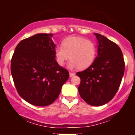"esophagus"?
Wrapping results in <instances>:
<instances>
[{
	"instance_id": "esophagus-1",
	"label": "esophagus",
	"mask_w": 135,
	"mask_h": 135,
	"mask_svg": "<svg viewBox=\"0 0 135 135\" xmlns=\"http://www.w3.org/2000/svg\"><path fill=\"white\" fill-rule=\"evenodd\" d=\"M69 74H70V77H72L74 76V75H75V74H74V73L70 72V73H69Z\"/></svg>"
}]
</instances>
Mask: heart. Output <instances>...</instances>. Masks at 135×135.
Segmentation results:
<instances>
[{
  "label": "heart",
  "instance_id": "b5f03b06",
  "mask_svg": "<svg viewBox=\"0 0 135 135\" xmlns=\"http://www.w3.org/2000/svg\"><path fill=\"white\" fill-rule=\"evenodd\" d=\"M61 44L62 46H58L55 51L56 61L59 65L63 66L70 58V68L84 70L94 62L97 46L91 40L71 36L65 38Z\"/></svg>",
  "mask_w": 135,
  "mask_h": 135
}]
</instances>
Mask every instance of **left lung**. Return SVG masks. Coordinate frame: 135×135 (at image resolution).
<instances>
[{"instance_id": "1", "label": "left lung", "mask_w": 135, "mask_h": 135, "mask_svg": "<svg viewBox=\"0 0 135 135\" xmlns=\"http://www.w3.org/2000/svg\"><path fill=\"white\" fill-rule=\"evenodd\" d=\"M94 34L98 42L97 56L89 67L76 74L80 79V97L89 105L100 106L110 101L118 91L125 63L118 45L100 34Z\"/></svg>"}]
</instances>
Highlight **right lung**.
I'll return each mask as SVG.
<instances>
[{
	"mask_svg": "<svg viewBox=\"0 0 135 135\" xmlns=\"http://www.w3.org/2000/svg\"><path fill=\"white\" fill-rule=\"evenodd\" d=\"M52 33H38L17 45L11 72L19 95L26 102L45 107L58 97L69 77L67 70L55 60Z\"/></svg>",
	"mask_w": 135,
	"mask_h": 135,
	"instance_id": "add662e5",
	"label": "right lung"
}]
</instances>
